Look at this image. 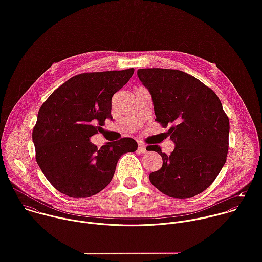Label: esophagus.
<instances>
[{
  "label": "esophagus",
  "instance_id": "34e87169",
  "mask_svg": "<svg viewBox=\"0 0 262 262\" xmlns=\"http://www.w3.org/2000/svg\"><path fill=\"white\" fill-rule=\"evenodd\" d=\"M138 150H139V152H141V154H146V152H147V147H146V145H144L143 143H139V145H138Z\"/></svg>",
  "mask_w": 262,
  "mask_h": 262
}]
</instances>
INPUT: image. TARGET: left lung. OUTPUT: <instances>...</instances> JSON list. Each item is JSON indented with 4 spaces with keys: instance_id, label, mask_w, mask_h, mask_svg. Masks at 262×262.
<instances>
[{
    "instance_id": "8db88e82",
    "label": "left lung",
    "mask_w": 262,
    "mask_h": 262,
    "mask_svg": "<svg viewBox=\"0 0 262 262\" xmlns=\"http://www.w3.org/2000/svg\"><path fill=\"white\" fill-rule=\"evenodd\" d=\"M138 77L152 97L156 121L175 143L167 156L159 145L149 146L163 159L149 179L163 194L194 197L213 182L226 162L229 119L216 94L191 74L166 68L138 69ZM148 148V147H147Z\"/></svg>"
}]
</instances>
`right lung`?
<instances>
[{
  "label": "right lung",
  "mask_w": 262,
  "mask_h": 262,
  "mask_svg": "<svg viewBox=\"0 0 262 262\" xmlns=\"http://www.w3.org/2000/svg\"><path fill=\"white\" fill-rule=\"evenodd\" d=\"M135 69L85 72L72 77L40 106L32 138L36 162L60 193L90 197L110 183L120 157L137 150L132 138L108 142L97 149L90 138L112 119V97Z\"/></svg>",
  "instance_id": "right-lung-1"
}]
</instances>
